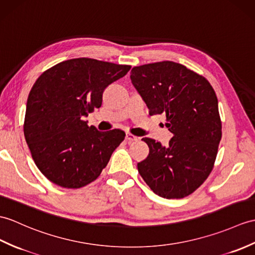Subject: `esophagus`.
<instances>
[{
  "label": "esophagus",
  "mask_w": 255,
  "mask_h": 255,
  "mask_svg": "<svg viewBox=\"0 0 255 255\" xmlns=\"http://www.w3.org/2000/svg\"><path fill=\"white\" fill-rule=\"evenodd\" d=\"M126 140H127L128 142H133V141H138L139 138L135 137V135H133V134H131V133L127 132V133H126Z\"/></svg>",
  "instance_id": "34e87169"
}]
</instances>
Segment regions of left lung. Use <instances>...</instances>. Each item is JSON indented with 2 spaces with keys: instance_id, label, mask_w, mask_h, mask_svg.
Wrapping results in <instances>:
<instances>
[{
  "instance_id": "8db88e82",
  "label": "left lung",
  "mask_w": 255,
  "mask_h": 255,
  "mask_svg": "<svg viewBox=\"0 0 255 255\" xmlns=\"http://www.w3.org/2000/svg\"><path fill=\"white\" fill-rule=\"evenodd\" d=\"M130 79L150 115L165 114L173 133L167 146L143 138L150 153L138 171L155 194L181 199L206 180L222 139L214 89L203 76L181 64L164 61L135 66Z\"/></svg>"
}]
</instances>
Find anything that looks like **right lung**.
I'll return each mask as SVG.
<instances>
[{"label":"right lung","instance_id":"add662e5","mask_svg":"<svg viewBox=\"0 0 255 255\" xmlns=\"http://www.w3.org/2000/svg\"><path fill=\"white\" fill-rule=\"evenodd\" d=\"M131 66L80 57L41 75L27 100L23 134L39 170L55 185L78 189L96 180L125 139L121 129L99 131L84 118Z\"/></svg>","mask_w":255,"mask_h":255}]
</instances>
